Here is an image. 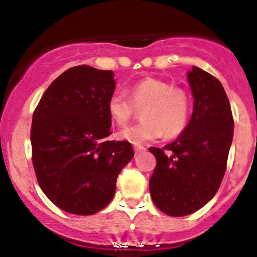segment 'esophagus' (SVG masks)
Instances as JSON below:
<instances>
[{
    "label": "esophagus",
    "instance_id": "esophagus-1",
    "mask_svg": "<svg viewBox=\"0 0 257 257\" xmlns=\"http://www.w3.org/2000/svg\"><path fill=\"white\" fill-rule=\"evenodd\" d=\"M143 151H146V147H143V146H134V152H136V155Z\"/></svg>",
    "mask_w": 257,
    "mask_h": 257
}]
</instances>
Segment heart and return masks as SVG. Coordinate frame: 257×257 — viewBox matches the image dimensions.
<instances>
[{
  "label": "heart",
  "instance_id": "1",
  "mask_svg": "<svg viewBox=\"0 0 257 257\" xmlns=\"http://www.w3.org/2000/svg\"><path fill=\"white\" fill-rule=\"evenodd\" d=\"M124 92L116 91L108 97L107 111L115 124L125 125L137 108H143L140 124L126 126L117 133V138L142 145L165 136L173 138L179 136L188 123L191 114V100L184 89L173 87L170 83L157 78H145L134 83Z\"/></svg>",
  "mask_w": 257,
  "mask_h": 257
}]
</instances>
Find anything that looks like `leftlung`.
Here are the masks:
<instances>
[{
	"label": "left lung",
	"mask_w": 257,
	"mask_h": 257,
	"mask_svg": "<svg viewBox=\"0 0 257 257\" xmlns=\"http://www.w3.org/2000/svg\"><path fill=\"white\" fill-rule=\"evenodd\" d=\"M193 111L174 142L150 147L156 168L150 179L154 203L170 216L205 206L220 187L233 141L232 108L223 85L197 66L187 73Z\"/></svg>",
	"instance_id": "8db88e82"
}]
</instances>
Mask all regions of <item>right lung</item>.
Segmentation results:
<instances>
[{"label": "right lung", "instance_id": "1", "mask_svg": "<svg viewBox=\"0 0 257 257\" xmlns=\"http://www.w3.org/2000/svg\"><path fill=\"white\" fill-rule=\"evenodd\" d=\"M114 73L88 65L68 69L46 89L33 114L32 156L45 195L61 210L92 215L112 200L116 178L133 159L111 134L108 97Z\"/></svg>", "mask_w": 257, "mask_h": 257}]
</instances>
